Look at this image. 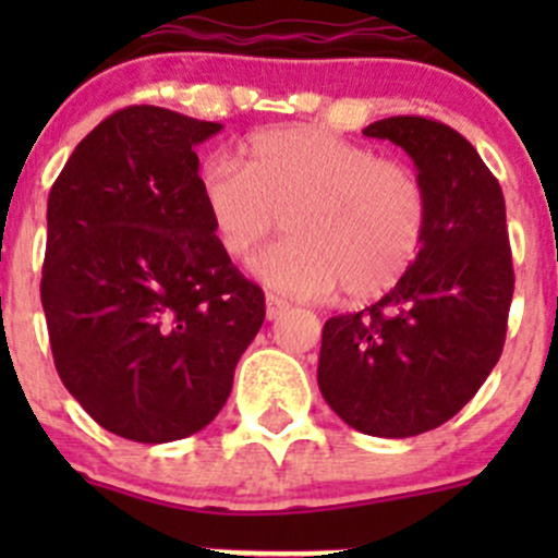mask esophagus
Wrapping results in <instances>:
<instances>
[{
  "label": "esophagus",
  "instance_id": "1",
  "mask_svg": "<svg viewBox=\"0 0 558 558\" xmlns=\"http://www.w3.org/2000/svg\"><path fill=\"white\" fill-rule=\"evenodd\" d=\"M286 313H289V302L280 300V296L269 294L267 296V318L275 320V318H280V315H286Z\"/></svg>",
  "mask_w": 558,
  "mask_h": 558
}]
</instances>
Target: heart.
<instances>
[{"mask_svg": "<svg viewBox=\"0 0 558 558\" xmlns=\"http://www.w3.org/2000/svg\"><path fill=\"white\" fill-rule=\"evenodd\" d=\"M243 161L213 154L196 174L202 207L223 256L247 258L280 229L291 240L253 262L264 286L324 300H373L402 280L429 223L421 174L326 129L278 126L251 134Z\"/></svg>", "mask_w": 558, "mask_h": 558, "instance_id": "obj_1", "label": "heart"}]
</instances>
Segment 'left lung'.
<instances>
[{
  "mask_svg": "<svg viewBox=\"0 0 558 558\" xmlns=\"http://www.w3.org/2000/svg\"><path fill=\"white\" fill-rule=\"evenodd\" d=\"M413 159L429 194L418 256L362 313L324 324L318 388L353 429L415 437L453 418L505 345L513 300L505 196L477 150L440 121L393 116L364 129Z\"/></svg>",
  "mask_w": 558,
  "mask_h": 558,
  "instance_id": "obj_1",
  "label": "left lung"
}]
</instances>
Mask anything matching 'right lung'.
Here are the masks:
<instances>
[{
    "instance_id": "right-lung-1",
    "label": "right lung",
    "mask_w": 558,
    "mask_h": 558,
    "mask_svg": "<svg viewBox=\"0 0 558 558\" xmlns=\"http://www.w3.org/2000/svg\"><path fill=\"white\" fill-rule=\"evenodd\" d=\"M167 107L105 118L48 196L50 351L66 391L118 437L205 429L264 324V294L223 256L202 207L196 145L221 132Z\"/></svg>"
}]
</instances>
